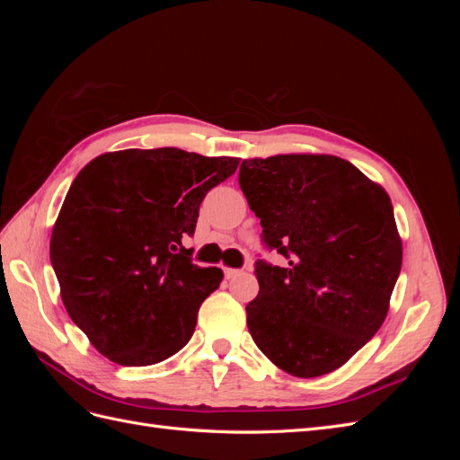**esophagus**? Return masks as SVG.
Here are the masks:
<instances>
[{"mask_svg":"<svg viewBox=\"0 0 460 460\" xmlns=\"http://www.w3.org/2000/svg\"><path fill=\"white\" fill-rule=\"evenodd\" d=\"M225 274H226V278L230 280V278L240 276V274H242V270H238V269H225Z\"/></svg>","mask_w":460,"mask_h":460,"instance_id":"esophagus-1","label":"esophagus"}]
</instances>
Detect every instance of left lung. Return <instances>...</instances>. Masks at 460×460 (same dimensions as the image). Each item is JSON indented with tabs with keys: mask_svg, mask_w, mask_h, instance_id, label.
<instances>
[{
	"mask_svg": "<svg viewBox=\"0 0 460 460\" xmlns=\"http://www.w3.org/2000/svg\"><path fill=\"white\" fill-rule=\"evenodd\" d=\"M240 188L288 259L255 262L249 333L297 378L340 368L380 330L401 272L392 199L349 161L307 153L243 161Z\"/></svg>",
	"mask_w": 460,
	"mask_h": 460,
	"instance_id": "1",
	"label": "left lung"
}]
</instances>
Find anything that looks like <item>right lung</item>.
Listing matches in <instances>:
<instances>
[{
    "instance_id": "1",
    "label": "right lung",
    "mask_w": 460,
    "mask_h": 460,
    "mask_svg": "<svg viewBox=\"0 0 460 460\" xmlns=\"http://www.w3.org/2000/svg\"><path fill=\"white\" fill-rule=\"evenodd\" d=\"M238 163L176 147L124 149L78 172L49 257L68 316L103 357L147 367L190 341L225 274L193 264L182 240L196 232L207 191Z\"/></svg>"
}]
</instances>
